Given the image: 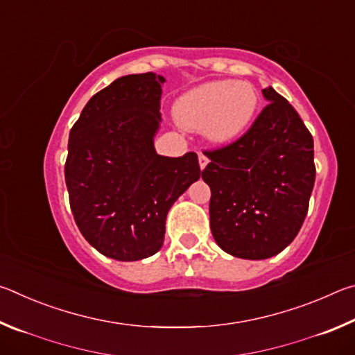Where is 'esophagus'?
Here are the masks:
<instances>
[{
	"instance_id": "34e87169",
	"label": "esophagus",
	"mask_w": 355,
	"mask_h": 355,
	"mask_svg": "<svg viewBox=\"0 0 355 355\" xmlns=\"http://www.w3.org/2000/svg\"><path fill=\"white\" fill-rule=\"evenodd\" d=\"M207 164H208V158H207V155L199 153V166H200V169H202V171L205 169Z\"/></svg>"
}]
</instances>
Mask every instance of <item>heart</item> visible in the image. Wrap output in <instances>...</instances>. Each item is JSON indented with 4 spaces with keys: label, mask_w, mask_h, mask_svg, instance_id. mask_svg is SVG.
Wrapping results in <instances>:
<instances>
[{
    "label": "heart",
    "mask_w": 355,
    "mask_h": 355,
    "mask_svg": "<svg viewBox=\"0 0 355 355\" xmlns=\"http://www.w3.org/2000/svg\"><path fill=\"white\" fill-rule=\"evenodd\" d=\"M258 94L245 81H209L191 89L173 106L177 122L186 130H202L214 144H227L254 119Z\"/></svg>",
    "instance_id": "b5f03b06"
}]
</instances>
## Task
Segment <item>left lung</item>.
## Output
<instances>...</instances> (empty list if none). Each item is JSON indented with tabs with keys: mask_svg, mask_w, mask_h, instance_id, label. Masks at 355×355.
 <instances>
[{
	"mask_svg": "<svg viewBox=\"0 0 355 355\" xmlns=\"http://www.w3.org/2000/svg\"><path fill=\"white\" fill-rule=\"evenodd\" d=\"M261 92L268 105L248 133L207 152L211 163L202 172L214 241L244 260L277 255L296 238L316 175L302 119L271 86Z\"/></svg>",
	"mask_w": 355,
	"mask_h": 355,
	"instance_id": "obj_1",
	"label": "left lung"
}]
</instances>
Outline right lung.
<instances>
[{"label": "right lung", "mask_w": 355, "mask_h": 355, "mask_svg": "<svg viewBox=\"0 0 355 355\" xmlns=\"http://www.w3.org/2000/svg\"><path fill=\"white\" fill-rule=\"evenodd\" d=\"M164 81L152 71L117 78L87 101L70 130L71 213L86 241L119 261L161 249L167 213L202 173L194 152L156 153Z\"/></svg>", "instance_id": "add662e5"}]
</instances>
